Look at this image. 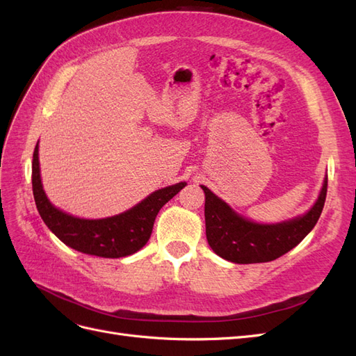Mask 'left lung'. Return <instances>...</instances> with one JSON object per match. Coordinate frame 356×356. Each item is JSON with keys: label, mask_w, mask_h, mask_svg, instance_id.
<instances>
[{"label": "left lung", "mask_w": 356, "mask_h": 356, "mask_svg": "<svg viewBox=\"0 0 356 356\" xmlns=\"http://www.w3.org/2000/svg\"><path fill=\"white\" fill-rule=\"evenodd\" d=\"M325 175L312 208L285 221L257 222L236 212L227 202L204 186V222L212 251L236 264L267 263L293 250L315 227L327 196Z\"/></svg>", "instance_id": "1"}]
</instances>
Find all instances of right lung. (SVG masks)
<instances>
[{
    "label": "right lung",
    "instance_id": "obj_1",
    "mask_svg": "<svg viewBox=\"0 0 356 356\" xmlns=\"http://www.w3.org/2000/svg\"><path fill=\"white\" fill-rule=\"evenodd\" d=\"M38 143L32 157V191L37 209L42 221L59 241L83 254L104 258H120L135 254L152 236L159 211L187 186V182L182 181L159 188L131 209L113 217L95 220L75 217L55 207L46 195L41 181Z\"/></svg>",
    "mask_w": 356,
    "mask_h": 356
}]
</instances>
